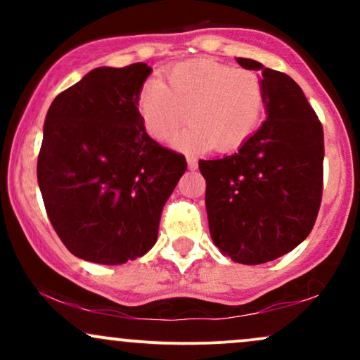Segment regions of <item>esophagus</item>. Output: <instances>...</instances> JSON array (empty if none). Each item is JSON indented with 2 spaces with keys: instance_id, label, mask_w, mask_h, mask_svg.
Listing matches in <instances>:
<instances>
[{
  "instance_id": "1",
  "label": "esophagus",
  "mask_w": 360,
  "mask_h": 360,
  "mask_svg": "<svg viewBox=\"0 0 360 360\" xmlns=\"http://www.w3.org/2000/svg\"><path fill=\"white\" fill-rule=\"evenodd\" d=\"M186 160H188V166H189V169H196L198 167V160L194 159V157H186Z\"/></svg>"
}]
</instances>
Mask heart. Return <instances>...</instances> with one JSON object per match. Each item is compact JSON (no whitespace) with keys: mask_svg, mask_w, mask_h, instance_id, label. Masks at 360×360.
Instances as JSON below:
<instances>
[{"mask_svg":"<svg viewBox=\"0 0 360 360\" xmlns=\"http://www.w3.org/2000/svg\"><path fill=\"white\" fill-rule=\"evenodd\" d=\"M266 106L257 72L230 68L213 59H194L167 71L166 84L150 79L137 96L143 128L157 142H167L186 123L179 147L232 150L254 134Z\"/></svg>","mask_w":360,"mask_h":360,"instance_id":"b5f03b06","label":"heart"}]
</instances>
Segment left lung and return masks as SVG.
<instances>
[{
	"label": "left lung",
	"instance_id": "8db88e82",
	"mask_svg": "<svg viewBox=\"0 0 360 360\" xmlns=\"http://www.w3.org/2000/svg\"><path fill=\"white\" fill-rule=\"evenodd\" d=\"M262 72L267 120L238 152L200 160L213 243L238 264L288 254L311 232L323 191V127L288 74L237 57Z\"/></svg>",
	"mask_w": 360,
	"mask_h": 360
}]
</instances>
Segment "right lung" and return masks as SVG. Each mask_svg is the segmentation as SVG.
Returning a JSON list of instances; mask_svg holds the SVG:
<instances>
[{
    "label": "right lung",
    "instance_id": "1",
    "mask_svg": "<svg viewBox=\"0 0 360 360\" xmlns=\"http://www.w3.org/2000/svg\"><path fill=\"white\" fill-rule=\"evenodd\" d=\"M152 69L143 62L98 68L52 101L37 179L49 220L68 250L117 266L154 247L183 154L147 135L137 96Z\"/></svg>",
    "mask_w": 360,
    "mask_h": 360
}]
</instances>
